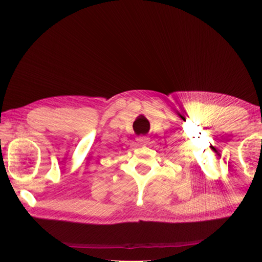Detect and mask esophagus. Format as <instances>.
<instances>
[{"label":"esophagus","instance_id":"1","mask_svg":"<svg viewBox=\"0 0 262 262\" xmlns=\"http://www.w3.org/2000/svg\"><path fill=\"white\" fill-rule=\"evenodd\" d=\"M137 142L139 143V144L145 145L149 143V138L146 137V136H139V137H137Z\"/></svg>","mask_w":262,"mask_h":262}]
</instances>
